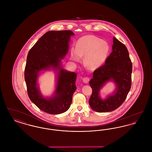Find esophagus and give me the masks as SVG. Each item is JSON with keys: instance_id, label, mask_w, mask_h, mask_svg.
Listing matches in <instances>:
<instances>
[{"instance_id": "esophagus-1", "label": "esophagus", "mask_w": 152, "mask_h": 152, "mask_svg": "<svg viewBox=\"0 0 152 152\" xmlns=\"http://www.w3.org/2000/svg\"><path fill=\"white\" fill-rule=\"evenodd\" d=\"M89 80H90V79L88 77H84L83 79V82H84L85 83H88L89 81Z\"/></svg>"}]
</instances>
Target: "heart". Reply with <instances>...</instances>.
<instances>
[{"mask_svg": "<svg viewBox=\"0 0 152 152\" xmlns=\"http://www.w3.org/2000/svg\"><path fill=\"white\" fill-rule=\"evenodd\" d=\"M110 47L108 43L94 35L83 36L77 40L76 50L71 51V58L79 62L81 57H84V63L89 69L100 68L105 62L108 56Z\"/></svg>", "mask_w": 152, "mask_h": 152, "instance_id": "obj_1", "label": "heart"}]
</instances>
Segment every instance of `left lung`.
Returning <instances> with one entry per match:
<instances>
[{"mask_svg":"<svg viewBox=\"0 0 152 152\" xmlns=\"http://www.w3.org/2000/svg\"><path fill=\"white\" fill-rule=\"evenodd\" d=\"M113 42L112 52L105 64L94 71L93 78L89 81L92 93L89 103L91 108L97 112H111L118 108L125 100L132 85V63L128 49L115 37ZM110 79L116 83V92L102 101L98 95L99 89Z\"/></svg>","mask_w":152,"mask_h":152,"instance_id":"8db88e82","label":"left lung"}]
</instances>
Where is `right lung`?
<instances>
[{
    "mask_svg": "<svg viewBox=\"0 0 152 152\" xmlns=\"http://www.w3.org/2000/svg\"><path fill=\"white\" fill-rule=\"evenodd\" d=\"M69 30L50 31L46 32L29 50L24 70L27 93L30 100L40 110L51 115H58L69 108L72 96L76 89V73L65 71L60 67L61 58L68 51L71 36ZM52 67L59 69L55 96L45 99L39 94L36 81L40 71Z\"/></svg>",
    "mask_w": 152,
    "mask_h": 152,
    "instance_id": "right-lung-1",
    "label": "right lung"
}]
</instances>
